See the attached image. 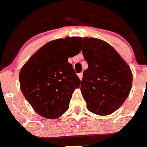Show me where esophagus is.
I'll list each match as a JSON object with an SVG mask.
<instances>
[{
	"instance_id": "34e87169",
	"label": "esophagus",
	"mask_w": 147,
	"mask_h": 147,
	"mask_svg": "<svg viewBox=\"0 0 147 147\" xmlns=\"http://www.w3.org/2000/svg\"><path fill=\"white\" fill-rule=\"evenodd\" d=\"M78 78H80V80H82V72H80V73L78 74Z\"/></svg>"
}]
</instances>
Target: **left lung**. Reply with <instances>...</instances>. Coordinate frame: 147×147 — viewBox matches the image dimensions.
I'll return each mask as SVG.
<instances>
[{"label": "left lung", "mask_w": 147, "mask_h": 147, "mask_svg": "<svg viewBox=\"0 0 147 147\" xmlns=\"http://www.w3.org/2000/svg\"><path fill=\"white\" fill-rule=\"evenodd\" d=\"M82 55L88 68L80 85L87 108L99 116L111 114L130 93V67L111 45L96 38H82Z\"/></svg>", "instance_id": "obj_1"}]
</instances>
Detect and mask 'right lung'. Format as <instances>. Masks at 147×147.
<instances>
[{"mask_svg": "<svg viewBox=\"0 0 147 147\" xmlns=\"http://www.w3.org/2000/svg\"><path fill=\"white\" fill-rule=\"evenodd\" d=\"M81 37L58 39L37 50L20 70V88L36 113L55 119L67 111L80 80L68 58L81 52Z\"/></svg>", "mask_w": 147, "mask_h": 147, "instance_id": "right-lung-1", "label": "right lung"}]
</instances>
